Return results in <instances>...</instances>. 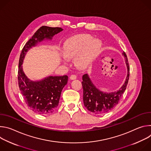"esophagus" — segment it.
<instances>
[{
	"label": "esophagus",
	"instance_id": "esophagus-1",
	"mask_svg": "<svg viewBox=\"0 0 151 151\" xmlns=\"http://www.w3.org/2000/svg\"><path fill=\"white\" fill-rule=\"evenodd\" d=\"M77 78V76L75 75H72L70 76V79H72V80H74V79H76Z\"/></svg>",
	"mask_w": 151,
	"mask_h": 151
}]
</instances>
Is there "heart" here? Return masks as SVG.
Segmentation results:
<instances>
[{"label": "heart", "mask_w": 151, "mask_h": 151, "mask_svg": "<svg viewBox=\"0 0 151 151\" xmlns=\"http://www.w3.org/2000/svg\"><path fill=\"white\" fill-rule=\"evenodd\" d=\"M90 35H79L69 39L63 47V54L67 58L76 56V63L81 68L90 66L99 53L101 44L98 39H92Z\"/></svg>", "instance_id": "obj_1"}]
</instances>
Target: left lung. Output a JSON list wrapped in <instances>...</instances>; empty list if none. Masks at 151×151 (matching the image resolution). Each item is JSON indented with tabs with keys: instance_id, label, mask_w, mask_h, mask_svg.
Masks as SVG:
<instances>
[{
	"instance_id": "1",
	"label": "left lung",
	"mask_w": 151,
	"mask_h": 151,
	"mask_svg": "<svg viewBox=\"0 0 151 151\" xmlns=\"http://www.w3.org/2000/svg\"><path fill=\"white\" fill-rule=\"evenodd\" d=\"M122 54L125 57L128 73L124 84L116 92L111 93L101 92L93 85L87 74L83 75L82 85L83 93V103L85 107H87V109L90 112L97 115L104 114L111 111L118 104L127 88L130 76V66L128 62V58L124 51Z\"/></svg>"
}]
</instances>
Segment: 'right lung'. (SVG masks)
Returning a JSON list of instances; mask_svg holds the SVG:
<instances>
[{
	"instance_id": "add662e5",
	"label": "right lung",
	"mask_w": 151,
	"mask_h": 151,
	"mask_svg": "<svg viewBox=\"0 0 151 151\" xmlns=\"http://www.w3.org/2000/svg\"><path fill=\"white\" fill-rule=\"evenodd\" d=\"M62 30L63 29L60 27L42 26L27 42L19 56L18 70L19 90L27 106L40 115L51 114L56 109L62 90L68 83V76H48L40 81L33 82L24 73L21 64L30 48L44 39H51L54 35Z\"/></svg>"
}]
</instances>
